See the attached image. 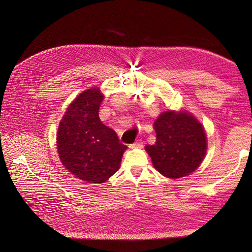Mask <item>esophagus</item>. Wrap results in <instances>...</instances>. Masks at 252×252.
Wrapping results in <instances>:
<instances>
[{
	"instance_id": "1",
	"label": "esophagus",
	"mask_w": 252,
	"mask_h": 252,
	"mask_svg": "<svg viewBox=\"0 0 252 252\" xmlns=\"http://www.w3.org/2000/svg\"><path fill=\"white\" fill-rule=\"evenodd\" d=\"M143 146H144L143 145V141L139 140V141H136L135 143L129 145V148L130 149H141V148H143Z\"/></svg>"
}]
</instances>
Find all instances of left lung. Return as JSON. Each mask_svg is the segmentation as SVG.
<instances>
[{"label":"left lung","mask_w":252,"mask_h":252,"mask_svg":"<svg viewBox=\"0 0 252 252\" xmlns=\"http://www.w3.org/2000/svg\"><path fill=\"white\" fill-rule=\"evenodd\" d=\"M157 140L146 151L165 177L177 179L195 171L203 161L207 140L202 125L189 112L166 111L154 124Z\"/></svg>","instance_id":"8db88e82"}]
</instances>
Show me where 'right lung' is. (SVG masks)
<instances>
[{"instance_id": "right-lung-1", "label": "right lung", "mask_w": 252, "mask_h": 252, "mask_svg": "<svg viewBox=\"0 0 252 252\" xmlns=\"http://www.w3.org/2000/svg\"><path fill=\"white\" fill-rule=\"evenodd\" d=\"M103 95L98 88L80 94L59 124L57 151L64 167L88 183H103L116 173L126 146L104 126L98 110Z\"/></svg>"}]
</instances>
